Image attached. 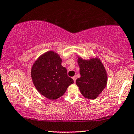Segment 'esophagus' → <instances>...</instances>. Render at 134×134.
Instances as JSON below:
<instances>
[{"mask_svg": "<svg viewBox=\"0 0 134 134\" xmlns=\"http://www.w3.org/2000/svg\"><path fill=\"white\" fill-rule=\"evenodd\" d=\"M72 79H73L74 82H76V76H73L72 77Z\"/></svg>", "mask_w": 134, "mask_h": 134, "instance_id": "obj_1", "label": "esophagus"}]
</instances>
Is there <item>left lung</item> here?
<instances>
[{
  "instance_id": "1",
  "label": "left lung",
  "mask_w": 134,
  "mask_h": 134,
  "mask_svg": "<svg viewBox=\"0 0 134 134\" xmlns=\"http://www.w3.org/2000/svg\"><path fill=\"white\" fill-rule=\"evenodd\" d=\"M77 63L81 77L76 79V83L83 96L95 99L107 86L108 77L105 67L98 58L86 60L78 57Z\"/></svg>"
}]
</instances>
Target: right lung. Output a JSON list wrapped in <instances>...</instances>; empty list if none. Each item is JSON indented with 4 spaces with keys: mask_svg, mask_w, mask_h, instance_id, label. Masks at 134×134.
<instances>
[{
    "mask_svg": "<svg viewBox=\"0 0 134 134\" xmlns=\"http://www.w3.org/2000/svg\"><path fill=\"white\" fill-rule=\"evenodd\" d=\"M61 63L62 59L58 53L49 51L41 55L32 67L31 77L36 89L50 100L62 96L73 83Z\"/></svg>",
    "mask_w": 134,
    "mask_h": 134,
    "instance_id": "1",
    "label": "right lung"
}]
</instances>
